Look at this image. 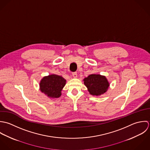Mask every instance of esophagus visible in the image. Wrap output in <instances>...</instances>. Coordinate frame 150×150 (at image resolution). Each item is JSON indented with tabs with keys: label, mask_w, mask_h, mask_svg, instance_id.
Listing matches in <instances>:
<instances>
[{
	"label": "esophagus",
	"mask_w": 150,
	"mask_h": 150,
	"mask_svg": "<svg viewBox=\"0 0 150 150\" xmlns=\"http://www.w3.org/2000/svg\"><path fill=\"white\" fill-rule=\"evenodd\" d=\"M72 76H73V77L75 78H77V72H72Z\"/></svg>",
	"instance_id": "34e87169"
}]
</instances>
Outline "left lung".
Wrapping results in <instances>:
<instances>
[{
	"label": "left lung",
	"mask_w": 150,
	"mask_h": 150,
	"mask_svg": "<svg viewBox=\"0 0 150 150\" xmlns=\"http://www.w3.org/2000/svg\"><path fill=\"white\" fill-rule=\"evenodd\" d=\"M84 85L92 96H98L105 93L110 87V83L105 76L91 74L83 79Z\"/></svg>",
	"instance_id": "8db88e82"
}]
</instances>
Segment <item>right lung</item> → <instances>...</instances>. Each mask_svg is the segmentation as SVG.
<instances>
[{
  "label": "right lung",
  "mask_w": 150,
  "mask_h": 150,
  "mask_svg": "<svg viewBox=\"0 0 150 150\" xmlns=\"http://www.w3.org/2000/svg\"><path fill=\"white\" fill-rule=\"evenodd\" d=\"M66 84V80L61 76L52 74L44 76L39 83L40 90L49 98H59L61 91Z\"/></svg>",
  "instance_id": "add662e5"
}]
</instances>
